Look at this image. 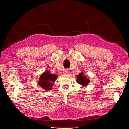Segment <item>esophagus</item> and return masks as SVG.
Returning <instances> with one entry per match:
<instances>
[{"label":"esophagus","mask_w":129,"mask_h":129,"mask_svg":"<svg viewBox=\"0 0 129 129\" xmlns=\"http://www.w3.org/2000/svg\"><path fill=\"white\" fill-rule=\"evenodd\" d=\"M70 73H71V72L68 71V69L65 70V71H64L63 72V74H64V75H69Z\"/></svg>","instance_id":"1"}]
</instances>
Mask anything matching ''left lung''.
Here are the masks:
<instances>
[{
  "mask_svg": "<svg viewBox=\"0 0 129 129\" xmlns=\"http://www.w3.org/2000/svg\"><path fill=\"white\" fill-rule=\"evenodd\" d=\"M76 77H77V79H76L77 82L79 84L82 85V86L87 85L90 82L89 79L84 75V73L83 72H81Z\"/></svg>",
  "mask_w": 129,
  "mask_h": 129,
  "instance_id": "1",
  "label": "left lung"
}]
</instances>
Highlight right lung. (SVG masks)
<instances>
[{
    "label": "right lung",
    "instance_id": "1",
    "mask_svg": "<svg viewBox=\"0 0 129 129\" xmlns=\"http://www.w3.org/2000/svg\"><path fill=\"white\" fill-rule=\"evenodd\" d=\"M57 77L56 74H52L48 71H46L40 75L38 84L45 90H50L52 89L53 83Z\"/></svg>",
    "mask_w": 129,
    "mask_h": 129
}]
</instances>
